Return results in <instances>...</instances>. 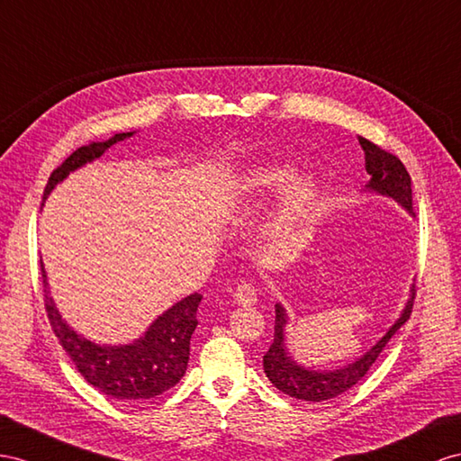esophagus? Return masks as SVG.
I'll use <instances>...</instances> for the list:
<instances>
[{"label":"esophagus","instance_id":"34e87169","mask_svg":"<svg viewBox=\"0 0 461 461\" xmlns=\"http://www.w3.org/2000/svg\"><path fill=\"white\" fill-rule=\"evenodd\" d=\"M233 300H235V303H240V305H253L257 302V290H255V286H251V285H240L238 288H235Z\"/></svg>","mask_w":461,"mask_h":461}]
</instances>
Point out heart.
Returning a JSON list of instances; mask_svg holds the SVG:
<instances>
[{"label":"heart","mask_w":461,"mask_h":461,"mask_svg":"<svg viewBox=\"0 0 461 461\" xmlns=\"http://www.w3.org/2000/svg\"><path fill=\"white\" fill-rule=\"evenodd\" d=\"M294 167L290 163H267L258 167L251 176H247L240 191L245 198H261L286 183L292 176ZM317 196V183L312 175L294 176L282 191L280 216L282 220H298L308 214Z\"/></svg>","instance_id":"obj_1"}]
</instances>
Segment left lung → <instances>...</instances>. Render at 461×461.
<instances>
[{
  "label": "left lung",
  "instance_id": "1",
  "mask_svg": "<svg viewBox=\"0 0 461 461\" xmlns=\"http://www.w3.org/2000/svg\"><path fill=\"white\" fill-rule=\"evenodd\" d=\"M360 146L364 149L366 159V171L370 175V181L366 185V191L375 193L395 200L399 206H403L409 216H415L412 212V191H411V176L405 169V165L401 163L399 158L393 153L382 149L380 146L372 144L370 140L358 138ZM412 300H415V285L411 288L409 300L405 303L403 312L397 317V321L387 329V333L377 340V343L364 352L362 357L352 360L345 366H339L333 370H315L305 368V366L298 364L292 358V354L286 347V325H288V313L282 308V303H276V320H275V340L267 354L263 357V368L265 374L275 387H278L282 393L290 397H296L302 401H320L333 399L340 393H345L347 389L357 385L366 372L370 370V366L380 357V352L385 348L397 329H401L412 310Z\"/></svg>",
  "mask_w": 461,
  "mask_h": 461
}]
</instances>
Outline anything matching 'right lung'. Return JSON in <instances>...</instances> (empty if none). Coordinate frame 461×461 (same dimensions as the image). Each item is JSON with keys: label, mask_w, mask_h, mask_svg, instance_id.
I'll use <instances>...</instances> for the list:
<instances>
[{"label": "right lung", "mask_w": 461, "mask_h": 461, "mask_svg": "<svg viewBox=\"0 0 461 461\" xmlns=\"http://www.w3.org/2000/svg\"><path fill=\"white\" fill-rule=\"evenodd\" d=\"M134 132L114 134L109 140L91 141L89 146L77 148L60 167L54 169L44 188V198L54 191L58 183L84 167L86 163L99 159L104 151L122 141ZM44 305L49 312L52 331L56 333L68 357L76 364L77 372L86 377L101 393L118 401H144L167 392L186 372L188 354H191V337L198 325L196 310L203 300L200 294L176 302L167 312H163L153 321L148 331L128 345H97L74 331L58 312L50 296V286L46 280V270L41 263Z\"/></svg>", "instance_id": "add662e5"}]
</instances>
